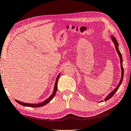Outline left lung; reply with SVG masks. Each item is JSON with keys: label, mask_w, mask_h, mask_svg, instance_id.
<instances>
[{"label": "left lung", "mask_w": 131, "mask_h": 131, "mask_svg": "<svg viewBox=\"0 0 131 131\" xmlns=\"http://www.w3.org/2000/svg\"><path fill=\"white\" fill-rule=\"evenodd\" d=\"M112 40L113 41V43H114V44H115L116 50L117 52L118 53V54H119V57H120V64H121V68H122V78H121V80L120 81L119 84H118V85L117 86V87L116 88L115 90L112 91V92H111L110 94L108 95V96H107V97H106V98L105 99V100H104L105 101H107L108 100H109L111 98L112 96L114 95V94L116 93V91L118 90V89H119V88L120 87L121 84H122V81H123V76H124V68H123V59H122V53H120V52L119 50V47H118L119 45H118V43H117V41L116 40V39L115 37L113 36H112ZM102 102H103V101H102Z\"/></svg>", "instance_id": "1"}]
</instances>
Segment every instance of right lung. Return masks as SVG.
I'll return each mask as SVG.
<instances>
[{"label": "right lung", "instance_id": "obj_1", "mask_svg": "<svg viewBox=\"0 0 131 131\" xmlns=\"http://www.w3.org/2000/svg\"><path fill=\"white\" fill-rule=\"evenodd\" d=\"M59 76H60V73L59 74V75L58 76L57 78H56V80L55 84V88H54V90H53V93L51 95V96H50V97L48 98L43 103H40V104H28V103H23V102H19V101L16 100V102L17 103H18L19 104H20L21 105L26 106V107H42V106H44V105H46L47 104H48V103L50 102L54 96H55L56 93V91H57V90H58L57 85H58V79H59Z\"/></svg>", "mask_w": 131, "mask_h": 131}]
</instances>
